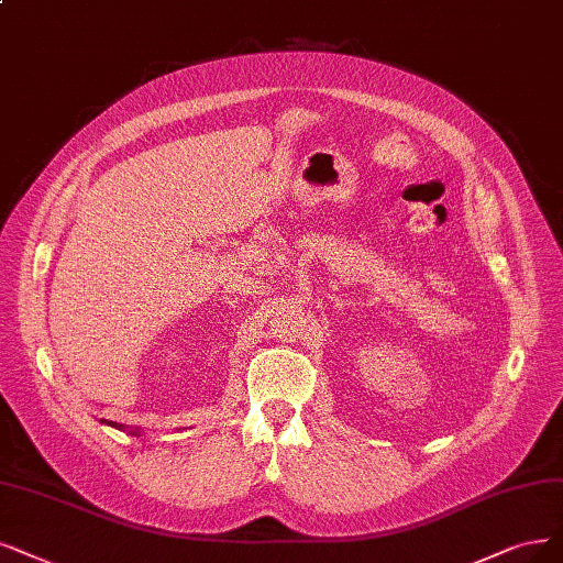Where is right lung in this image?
<instances>
[{
  "mask_svg": "<svg viewBox=\"0 0 563 563\" xmlns=\"http://www.w3.org/2000/svg\"><path fill=\"white\" fill-rule=\"evenodd\" d=\"M101 422H103V424H109V427H115V429H124V427H122V424H118V422H107V420H101ZM130 433H134V435H136V433H139V429H134V431H130Z\"/></svg>",
  "mask_w": 563,
  "mask_h": 563,
  "instance_id": "obj_1",
  "label": "right lung"
}]
</instances>
